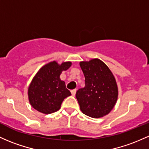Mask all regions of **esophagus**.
<instances>
[{
    "label": "esophagus",
    "instance_id": "esophagus-1",
    "mask_svg": "<svg viewBox=\"0 0 149 149\" xmlns=\"http://www.w3.org/2000/svg\"><path fill=\"white\" fill-rule=\"evenodd\" d=\"M71 94H72V95H73V96H74L75 95H76V89H73V90H71Z\"/></svg>",
    "mask_w": 149,
    "mask_h": 149
}]
</instances>
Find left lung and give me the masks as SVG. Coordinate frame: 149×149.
Instances as JSON below:
<instances>
[{
  "instance_id": "1",
  "label": "left lung",
  "mask_w": 149,
  "mask_h": 149,
  "mask_svg": "<svg viewBox=\"0 0 149 149\" xmlns=\"http://www.w3.org/2000/svg\"><path fill=\"white\" fill-rule=\"evenodd\" d=\"M80 66L85 76V87L76 93L81 110L93 118L103 117L117 102L115 78L107 65L97 58L81 62Z\"/></svg>"
}]
</instances>
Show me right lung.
I'll list each match as a JSON object with an SVG mask.
<instances>
[{
    "label": "right lung",
    "mask_w": 149,
    "mask_h": 149,
    "mask_svg": "<svg viewBox=\"0 0 149 149\" xmlns=\"http://www.w3.org/2000/svg\"><path fill=\"white\" fill-rule=\"evenodd\" d=\"M71 66V62L58 65L56 61L45 65L37 72L28 89L31 105L39 112L51 114L61 107L62 102L71 95L60 75Z\"/></svg>",
    "instance_id": "1"
}]
</instances>
